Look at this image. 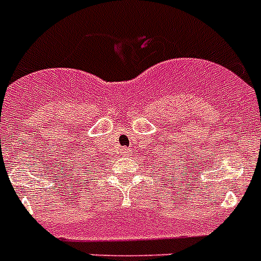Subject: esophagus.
<instances>
[{
    "mask_svg": "<svg viewBox=\"0 0 261 261\" xmlns=\"http://www.w3.org/2000/svg\"><path fill=\"white\" fill-rule=\"evenodd\" d=\"M120 151H122V154H123V155H127L128 152H131V150L128 149V147H120Z\"/></svg>",
    "mask_w": 261,
    "mask_h": 261,
    "instance_id": "1",
    "label": "esophagus"
}]
</instances>
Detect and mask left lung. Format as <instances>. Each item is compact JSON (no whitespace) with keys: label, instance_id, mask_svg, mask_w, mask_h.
<instances>
[{"label":"left lung","instance_id":"obj_1","mask_svg":"<svg viewBox=\"0 0 261 261\" xmlns=\"http://www.w3.org/2000/svg\"><path fill=\"white\" fill-rule=\"evenodd\" d=\"M173 175H174V174H173ZM173 181H174V178H173Z\"/></svg>","mask_w":261,"mask_h":261}]
</instances>
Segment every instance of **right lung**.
Segmentation results:
<instances>
[{
  "instance_id": "obj_1",
  "label": "right lung",
  "mask_w": 261,
  "mask_h": 261,
  "mask_svg": "<svg viewBox=\"0 0 261 261\" xmlns=\"http://www.w3.org/2000/svg\"><path fill=\"white\" fill-rule=\"evenodd\" d=\"M64 162H65V161H64ZM75 162H76V161H73V160H72L71 162H69V165H73V167L67 166V165H65V170H71V173H73V170H72V169H75V166H77V165H75ZM61 169H63V167H61ZM76 173H77V171H76Z\"/></svg>"
}]
</instances>
